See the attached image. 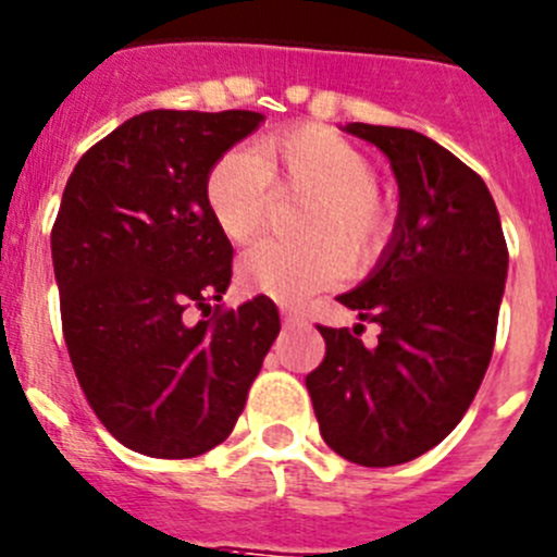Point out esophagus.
Returning a JSON list of instances; mask_svg holds the SVG:
<instances>
[{"mask_svg": "<svg viewBox=\"0 0 557 557\" xmlns=\"http://www.w3.org/2000/svg\"><path fill=\"white\" fill-rule=\"evenodd\" d=\"M282 318L284 325H304L306 318L298 312V309H282Z\"/></svg>", "mask_w": 557, "mask_h": 557, "instance_id": "1", "label": "esophagus"}]
</instances>
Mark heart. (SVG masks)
<instances>
[{"instance_id": "heart-1", "label": "heart", "mask_w": 557, "mask_h": 557, "mask_svg": "<svg viewBox=\"0 0 557 557\" xmlns=\"http://www.w3.org/2000/svg\"><path fill=\"white\" fill-rule=\"evenodd\" d=\"M273 190L309 196L295 221L304 243L264 239L239 259V284L282 304L331 287L354 264L370 262L389 237V203L375 168L354 143L323 126H298L232 149L209 168L203 201L232 243L251 239L273 209Z\"/></svg>"}]
</instances>
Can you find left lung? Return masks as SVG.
<instances>
[{
    "label": "left lung",
    "instance_id": "left-lung-1",
    "mask_svg": "<svg viewBox=\"0 0 557 557\" xmlns=\"http://www.w3.org/2000/svg\"><path fill=\"white\" fill-rule=\"evenodd\" d=\"M379 146L400 203L386 251L364 282L339 295L359 320L329 329L325 359L306 375L325 445L361 467H395L436 447L467 414L492 361L508 275L499 212L486 182L431 137L348 124Z\"/></svg>",
    "mask_w": 557,
    "mask_h": 557
}]
</instances>
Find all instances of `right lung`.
Segmentation results:
<instances>
[{
  "instance_id": "right-lung-1",
  "label": "right lung",
  "mask_w": 557,
  "mask_h": 557,
  "mask_svg": "<svg viewBox=\"0 0 557 557\" xmlns=\"http://www.w3.org/2000/svg\"><path fill=\"white\" fill-rule=\"evenodd\" d=\"M264 121L251 110H149L82 154L52 226L60 318L101 425L151 458L221 445L282 331L270 298L215 306L234 248L203 182Z\"/></svg>"
}]
</instances>
